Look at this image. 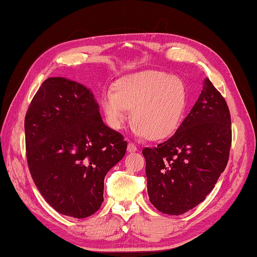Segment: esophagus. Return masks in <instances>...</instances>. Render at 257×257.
<instances>
[{
    "instance_id": "esophagus-1",
    "label": "esophagus",
    "mask_w": 257,
    "mask_h": 257,
    "mask_svg": "<svg viewBox=\"0 0 257 257\" xmlns=\"http://www.w3.org/2000/svg\"><path fill=\"white\" fill-rule=\"evenodd\" d=\"M137 150V147H136V145L134 143H128V145H127V152L128 153H134V152H136Z\"/></svg>"
}]
</instances>
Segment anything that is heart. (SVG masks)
Masks as SVG:
<instances>
[{"label":"heart","mask_w":257,"mask_h":257,"mask_svg":"<svg viewBox=\"0 0 257 257\" xmlns=\"http://www.w3.org/2000/svg\"><path fill=\"white\" fill-rule=\"evenodd\" d=\"M100 103L110 127L121 130L132 108L135 135L162 140L182 123L187 92L180 78L149 70L118 79L114 90L103 91Z\"/></svg>","instance_id":"b5f03b06"}]
</instances>
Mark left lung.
Wrapping results in <instances>:
<instances>
[{"mask_svg":"<svg viewBox=\"0 0 257 257\" xmlns=\"http://www.w3.org/2000/svg\"><path fill=\"white\" fill-rule=\"evenodd\" d=\"M231 118L226 100L209 78L177 132L157 147L144 148L149 201L179 216L202 203L228 164Z\"/></svg>","mask_w":257,"mask_h":257,"instance_id":"1","label":"left lung"}]
</instances>
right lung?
<instances>
[{
    "label": "right lung",
    "instance_id": "1",
    "mask_svg": "<svg viewBox=\"0 0 257 257\" xmlns=\"http://www.w3.org/2000/svg\"><path fill=\"white\" fill-rule=\"evenodd\" d=\"M25 136L29 171L43 198L62 215L95 214L105 174L127 143L103 123L93 93L64 77L47 78L30 102Z\"/></svg>",
    "mask_w": 257,
    "mask_h": 257
}]
</instances>
